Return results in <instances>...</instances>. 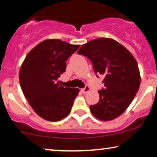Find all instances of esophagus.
I'll return each instance as SVG.
<instances>
[{
	"instance_id": "1",
	"label": "esophagus",
	"mask_w": 157,
	"mask_h": 157,
	"mask_svg": "<svg viewBox=\"0 0 157 157\" xmlns=\"http://www.w3.org/2000/svg\"><path fill=\"white\" fill-rule=\"evenodd\" d=\"M89 90H90L89 86H86V87H85V88H82V89H81V92H82V94H87L88 91H89Z\"/></svg>"
}]
</instances>
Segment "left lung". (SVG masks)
Here are the masks:
<instances>
[{
  "label": "left lung",
  "instance_id": "8db88e82",
  "mask_svg": "<svg viewBox=\"0 0 157 157\" xmlns=\"http://www.w3.org/2000/svg\"><path fill=\"white\" fill-rule=\"evenodd\" d=\"M77 53L91 61L97 77V75L105 77V88L99 90V101L90 105V112L99 120L115 119L127 109L139 90L137 61L127 49L108 38L88 41Z\"/></svg>",
  "mask_w": 157,
  "mask_h": 157
}]
</instances>
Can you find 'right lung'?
Returning a JSON list of instances; mask_svg holds the SVG:
<instances>
[{"label":"right lung","mask_w":157,"mask_h":157,"mask_svg":"<svg viewBox=\"0 0 157 157\" xmlns=\"http://www.w3.org/2000/svg\"><path fill=\"white\" fill-rule=\"evenodd\" d=\"M79 47L47 39L32 49L22 64L19 79L22 92L33 110L45 120L58 121L70 113L79 89L60 86L58 79Z\"/></svg>","instance_id":"1"}]
</instances>
